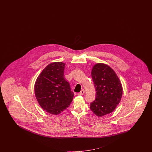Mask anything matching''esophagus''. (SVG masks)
I'll return each instance as SVG.
<instances>
[{
	"instance_id": "obj_1",
	"label": "esophagus",
	"mask_w": 152,
	"mask_h": 152,
	"mask_svg": "<svg viewBox=\"0 0 152 152\" xmlns=\"http://www.w3.org/2000/svg\"><path fill=\"white\" fill-rule=\"evenodd\" d=\"M85 94V90H82L80 92H78V95H83Z\"/></svg>"
}]
</instances>
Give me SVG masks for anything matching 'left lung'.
Instances as JSON below:
<instances>
[{
	"instance_id": "1",
	"label": "left lung",
	"mask_w": 152,
	"mask_h": 152,
	"mask_svg": "<svg viewBox=\"0 0 152 152\" xmlns=\"http://www.w3.org/2000/svg\"><path fill=\"white\" fill-rule=\"evenodd\" d=\"M91 77L96 94L90 103V109L98 116L108 114L115 110L122 96L119 79L113 69L103 64L93 67Z\"/></svg>"
}]
</instances>
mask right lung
<instances>
[{
	"instance_id": "right-lung-1",
	"label": "right lung",
	"mask_w": 152,
	"mask_h": 152,
	"mask_svg": "<svg viewBox=\"0 0 152 152\" xmlns=\"http://www.w3.org/2000/svg\"><path fill=\"white\" fill-rule=\"evenodd\" d=\"M64 66L65 64L59 62L48 64L39 75L34 85L39 105L54 115L66 110L74 97L69 83L64 78Z\"/></svg>"
}]
</instances>
